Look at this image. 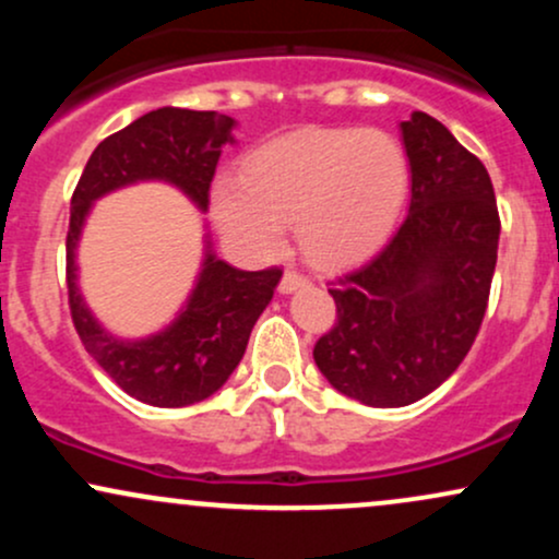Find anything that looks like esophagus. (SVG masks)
I'll return each instance as SVG.
<instances>
[{"label": "esophagus", "instance_id": "1", "mask_svg": "<svg viewBox=\"0 0 559 559\" xmlns=\"http://www.w3.org/2000/svg\"><path fill=\"white\" fill-rule=\"evenodd\" d=\"M305 284H307L305 275L297 273V271H286L284 278H281V284H278V292L281 294H292V292H297V288L305 286Z\"/></svg>", "mask_w": 559, "mask_h": 559}]
</instances>
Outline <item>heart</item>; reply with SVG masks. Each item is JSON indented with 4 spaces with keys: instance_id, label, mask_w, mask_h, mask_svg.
I'll return each instance as SVG.
<instances>
[{
    "instance_id": "heart-1",
    "label": "heart",
    "mask_w": 559,
    "mask_h": 559,
    "mask_svg": "<svg viewBox=\"0 0 559 559\" xmlns=\"http://www.w3.org/2000/svg\"><path fill=\"white\" fill-rule=\"evenodd\" d=\"M404 197L407 157L389 133L312 128L243 157L239 181H217L213 215L247 252H278L294 223L312 260L342 265L386 241Z\"/></svg>"
}]
</instances>
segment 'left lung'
Wrapping results in <instances>:
<instances>
[{"instance_id": "1", "label": "left lung", "mask_w": 559, "mask_h": 559, "mask_svg": "<svg viewBox=\"0 0 559 559\" xmlns=\"http://www.w3.org/2000/svg\"><path fill=\"white\" fill-rule=\"evenodd\" d=\"M402 139L409 213L376 258L331 281L336 323L312 349L331 386L370 407L418 402L460 368L497 265L499 213L484 163L426 112L404 120Z\"/></svg>"}]
</instances>
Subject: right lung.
<instances>
[{"instance_id":"right-lung-1","label":"right lung","mask_w":559,"mask_h":559,"mask_svg":"<svg viewBox=\"0 0 559 559\" xmlns=\"http://www.w3.org/2000/svg\"><path fill=\"white\" fill-rule=\"evenodd\" d=\"M236 120L210 110L159 107L102 141L83 168L68 226V305L81 344L99 368L133 400L152 407H186L213 396L247 349L249 333L273 299L278 267L239 271L204 252L189 301L165 331L123 342L102 329L79 292V247L83 221L99 197L136 181H168L199 210H207L210 183L226 144H234Z\"/></svg>"}]
</instances>
